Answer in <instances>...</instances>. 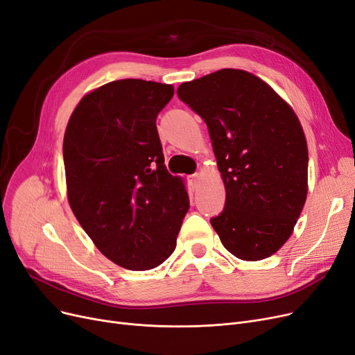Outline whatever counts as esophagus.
<instances>
[{"label":"esophagus","mask_w":355,"mask_h":355,"mask_svg":"<svg viewBox=\"0 0 355 355\" xmlns=\"http://www.w3.org/2000/svg\"><path fill=\"white\" fill-rule=\"evenodd\" d=\"M199 180H200V175H199V174H191V175H189V182H190V186H191L193 189H198Z\"/></svg>","instance_id":"1"}]
</instances>
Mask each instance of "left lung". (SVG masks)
<instances>
[{
  "label": "left lung",
  "instance_id": "left-lung-1",
  "mask_svg": "<svg viewBox=\"0 0 355 355\" xmlns=\"http://www.w3.org/2000/svg\"><path fill=\"white\" fill-rule=\"evenodd\" d=\"M178 98L206 123L225 184L211 224L230 253L261 260L290 239L307 198L309 152L297 115L252 73L224 69L182 83Z\"/></svg>",
  "mask_w": 355,
  "mask_h": 355
}]
</instances>
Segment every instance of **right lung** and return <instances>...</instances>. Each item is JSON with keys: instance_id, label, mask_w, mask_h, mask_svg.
Segmentation results:
<instances>
[{"instance_id": "add662e5", "label": "right lung", "mask_w": 355, "mask_h": 355, "mask_svg": "<svg viewBox=\"0 0 355 355\" xmlns=\"http://www.w3.org/2000/svg\"><path fill=\"white\" fill-rule=\"evenodd\" d=\"M174 87L124 78L90 92L71 114L62 156L78 224L118 266L148 270L173 254L190 203L164 164L156 116Z\"/></svg>"}]
</instances>
